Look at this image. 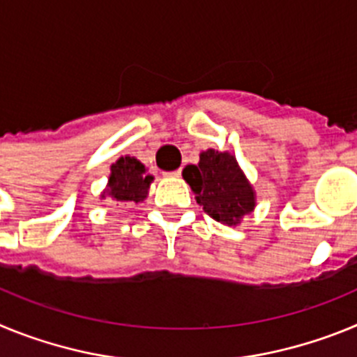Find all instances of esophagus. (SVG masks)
Listing matches in <instances>:
<instances>
[{"instance_id": "esophagus-1", "label": "esophagus", "mask_w": 357, "mask_h": 357, "mask_svg": "<svg viewBox=\"0 0 357 357\" xmlns=\"http://www.w3.org/2000/svg\"><path fill=\"white\" fill-rule=\"evenodd\" d=\"M166 175H168V176H181L182 169H175V172H169V173H166Z\"/></svg>"}]
</instances>
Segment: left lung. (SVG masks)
Segmentation results:
<instances>
[{
    "mask_svg": "<svg viewBox=\"0 0 357 357\" xmlns=\"http://www.w3.org/2000/svg\"><path fill=\"white\" fill-rule=\"evenodd\" d=\"M182 176L191 185L197 204L216 222L236 227L254 213L255 189L230 151H202L198 164L185 166Z\"/></svg>",
    "mask_w": 357,
    "mask_h": 357,
    "instance_id": "obj_1",
    "label": "left lung"
}]
</instances>
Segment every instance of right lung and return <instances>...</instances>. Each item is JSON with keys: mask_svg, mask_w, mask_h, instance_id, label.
I'll return each instance as SVG.
<instances>
[{"mask_svg": "<svg viewBox=\"0 0 357 357\" xmlns=\"http://www.w3.org/2000/svg\"><path fill=\"white\" fill-rule=\"evenodd\" d=\"M153 182V176L148 175L146 168L141 160L135 157H119L110 166L109 182L102 191L100 198H110L121 204H141L148 197V189Z\"/></svg>", "mask_w": 357, "mask_h": 357, "instance_id": "1", "label": "right lung"}]
</instances>
